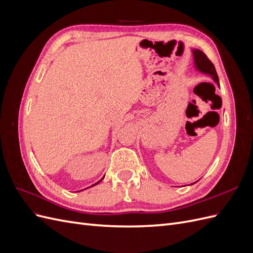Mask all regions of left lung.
<instances>
[{
	"label": "left lung",
	"mask_w": 253,
	"mask_h": 253,
	"mask_svg": "<svg viewBox=\"0 0 253 253\" xmlns=\"http://www.w3.org/2000/svg\"><path fill=\"white\" fill-rule=\"evenodd\" d=\"M192 52H193V58H194V66L196 70L203 74L210 76V77L213 79V81L215 82L217 85H219V80L215 71V67H214L213 63L208 59V57H207L202 50L196 49V48H193ZM195 182L191 183V185H194Z\"/></svg>",
	"instance_id": "1"
}]
</instances>
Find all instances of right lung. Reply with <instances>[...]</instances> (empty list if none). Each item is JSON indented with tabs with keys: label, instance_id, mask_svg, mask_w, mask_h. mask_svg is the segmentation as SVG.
<instances>
[{
	"label": "right lung",
	"instance_id": "obj_1",
	"mask_svg": "<svg viewBox=\"0 0 253 253\" xmlns=\"http://www.w3.org/2000/svg\"><path fill=\"white\" fill-rule=\"evenodd\" d=\"M102 179H103V178H101V179H100V180H99V181H98V182H96V183H95V185H93V186H96V185H98V183H99V182H100V181H101V180H102ZM93 186H90V187H93Z\"/></svg>",
	"mask_w": 253,
	"mask_h": 253
}]
</instances>
